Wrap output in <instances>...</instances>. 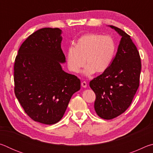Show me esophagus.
<instances>
[{
  "instance_id": "1",
  "label": "esophagus",
  "mask_w": 153,
  "mask_h": 153,
  "mask_svg": "<svg viewBox=\"0 0 153 153\" xmlns=\"http://www.w3.org/2000/svg\"><path fill=\"white\" fill-rule=\"evenodd\" d=\"M81 84H82V86L83 88H86L87 87V83H86V82H85V81L82 82Z\"/></svg>"
}]
</instances>
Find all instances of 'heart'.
I'll list each match as a JSON object with an SVG mask.
<instances>
[{
  "label": "heart",
  "mask_w": 153,
  "mask_h": 153,
  "mask_svg": "<svg viewBox=\"0 0 153 153\" xmlns=\"http://www.w3.org/2000/svg\"><path fill=\"white\" fill-rule=\"evenodd\" d=\"M117 45L111 36L88 33L76 40L75 46L67 50V65L69 70L78 73L84 65L83 74L90 76L95 72L104 73L109 68L116 55Z\"/></svg>",
  "instance_id": "heart-1"
}]
</instances>
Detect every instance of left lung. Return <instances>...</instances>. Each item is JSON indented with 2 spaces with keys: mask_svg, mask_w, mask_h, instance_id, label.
Listing matches in <instances>:
<instances>
[{
  "mask_svg": "<svg viewBox=\"0 0 153 153\" xmlns=\"http://www.w3.org/2000/svg\"><path fill=\"white\" fill-rule=\"evenodd\" d=\"M121 36L117 52L107 71L90 82L94 92V109L104 120H112L125 112L139 87L141 60L130 36L109 25Z\"/></svg>",
  "mask_w": 153,
  "mask_h": 153,
  "instance_id": "left-lung-1",
  "label": "left lung"
}]
</instances>
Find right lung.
I'll list each match as a JSON object with an SVG mask.
<instances>
[{
	"label": "right lung",
	"mask_w": 153,
	"mask_h": 153,
	"mask_svg": "<svg viewBox=\"0 0 153 153\" xmlns=\"http://www.w3.org/2000/svg\"><path fill=\"white\" fill-rule=\"evenodd\" d=\"M61 33L59 28L36 31L21 45L15 60V94L31 119L46 125L61 120L80 89L79 79L62 69Z\"/></svg>",
	"instance_id": "1"
}]
</instances>
